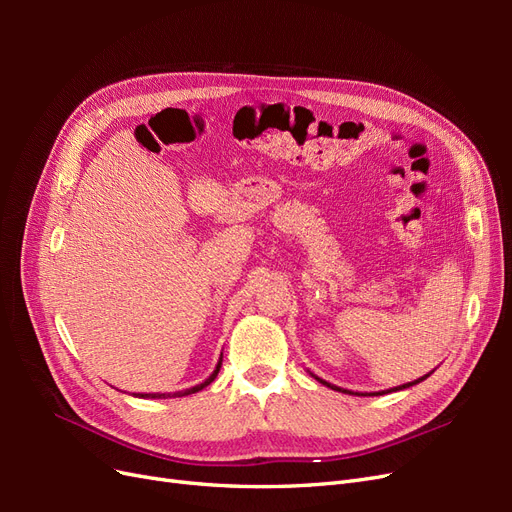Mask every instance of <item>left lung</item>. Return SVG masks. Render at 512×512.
<instances>
[{
    "label": "left lung",
    "instance_id": "obj_1",
    "mask_svg": "<svg viewBox=\"0 0 512 512\" xmlns=\"http://www.w3.org/2000/svg\"><path fill=\"white\" fill-rule=\"evenodd\" d=\"M314 376V374H312ZM318 382H322V384H327L329 389H333V391H342L339 389V386H333V384H329V382H324L322 378H318V376H314ZM425 378H429V374L427 376H423V378H418V380H414V382H408V384H401V386H395V389H389V391H380V393H369V395H384V393H393V391H401V389H408V386H414V384H418V382H423ZM344 393H350V395H359V393H352V391H344ZM363 395V393H361Z\"/></svg>",
    "mask_w": 512,
    "mask_h": 512
}]
</instances>
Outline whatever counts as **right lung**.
<instances>
[{"mask_svg": "<svg viewBox=\"0 0 512 512\" xmlns=\"http://www.w3.org/2000/svg\"><path fill=\"white\" fill-rule=\"evenodd\" d=\"M220 367H222V359L218 361V367L213 369V374L205 380V382H200V384H196V386H192V389H185V391H179V393H173V397H185V395H192V393H198V391H203L205 386H209L213 380H215V376H218V371H220ZM138 397H151V399H166V397H170V393H141Z\"/></svg>", "mask_w": 512, "mask_h": 512, "instance_id": "add662e5", "label": "right lung"}]
</instances>
